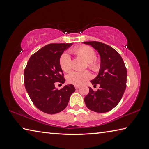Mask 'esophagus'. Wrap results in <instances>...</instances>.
Returning <instances> with one entry per match:
<instances>
[{
    "label": "esophagus",
    "mask_w": 149,
    "mask_h": 149,
    "mask_svg": "<svg viewBox=\"0 0 149 149\" xmlns=\"http://www.w3.org/2000/svg\"><path fill=\"white\" fill-rule=\"evenodd\" d=\"M79 87H80V86H79V85H75V89H79Z\"/></svg>",
    "instance_id": "obj_1"
}]
</instances>
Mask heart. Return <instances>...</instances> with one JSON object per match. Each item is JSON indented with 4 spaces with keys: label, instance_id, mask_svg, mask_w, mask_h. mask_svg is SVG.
Wrapping results in <instances>:
<instances>
[{
    "label": "heart",
    "instance_id": "b5f03b06",
    "mask_svg": "<svg viewBox=\"0 0 149 149\" xmlns=\"http://www.w3.org/2000/svg\"><path fill=\"white\" fill-rule=\"evenodd\" d=\"M72 52L75 56L81 58L87 62V66L93 72H98L100 69V62L96 58V52L92 48L88 46H80L75 48ZM59 65L60 68L64 72H68L72 69V60L68 53H63L60 57ZM91 77L88 71H73L67 75V81L70 84L81 85Z\"/></svg>",
    "mask_w": 149,
    "mask_h": 149
}]
</instances>
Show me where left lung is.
I'll use <instances>...</instances> for the list:
<instances>
[{
	"instance_id": "obj_1",
	"label": "left lung",
	"mask_w": 149,
	"mask_h": 149,
	"mask_svg": "<svg viewBox=\"0 0 149 149\" xmlns=\"http://www.w3.org/2000/svg\"><path fill=\"white\" fill-rule=\"evenodd\" d=\"M99 52L100 68L99 74L91 81L99 89L94 91L89 87V92L85 97V102L89 110L104 113L116 107L122 99L126 88L127 70L120 54L113 48L98 41H86Z\"/></svg>"
}]
</instances>
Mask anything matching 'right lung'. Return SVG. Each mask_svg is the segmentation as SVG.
Returning <instances> with one entry per match:
<instances>
[{
	"label": "right lung",
	"instance_id": "1",
	"mask_svg": "<svg viewBox=\"0 0 149 149\" xmlns=\"http://www.w3.org/2000/svg\"><path fill=\"white\" fill-rule=\"evenodd\" d=\"M72 43H51L31 55L24 70V84L33 104L42 112L54 114L64 110L75 89L66 85L61 89L56 82L65 79L59 65L60 57Z\"/></svg>",
	"mask_w": 149,
	"mask_h": 149
}]
</instances>
